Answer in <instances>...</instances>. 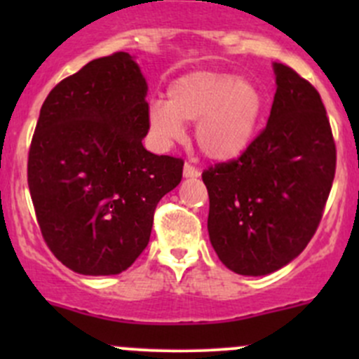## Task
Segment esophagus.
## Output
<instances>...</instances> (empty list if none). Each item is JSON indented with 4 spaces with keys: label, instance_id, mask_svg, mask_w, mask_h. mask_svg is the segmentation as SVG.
I'll return each instance as SVG.
<instances>
[{
    "label": "esophagus",
    "instance_id": "1",
    "mask_svg": "<svg viewBox=\"0 0 359 359\" xmlns=\"http://www.w3.org/2000/svg\"><path fill=\"white\" fill-rule=\"evenodd\" d=\"M200 175L201 172L194 165H191V163H186V165H184V177H200Z\"/></svg>",
    "mask_w": 359,
    "mask_h": 359
}]
</instances>
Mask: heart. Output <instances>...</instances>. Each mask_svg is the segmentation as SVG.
Wrapping results in <instances>:
<instances>
[{"label": "heart", "mask_w": 359, "mask_h": 359, "mask_svg": "<svg viewBox=\"0 0 359 359\" xmlns=\"http://www.w3.org/2000/svg\"><path fill=\"white\" fill-rule=\"evenodd\" d=\"M266 95L236 74L194 71L175 79L168 102L149 107V126L161 144L184 137V123H196V142L208 158L229 161L245 153L259 132Z\"/></svg>", "instance_id": "b5f03b06"}]
</instances>
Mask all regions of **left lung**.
Listing matches in <instances>:
<instances>
[{
    "mask_svg": "<svg viewBox=\"0 0 359 359\" xmlns=\"http://www.w3.org/2000/svg\"><path fill=\"white\" fill-rule=\"evenodd\" d=\"M274 74L266 128L240 158L201 175L212 247L243 276L274 273L307 247L335 177V142L320 93L285 64H274Z\"/></svg>",
    "mask_w": 359,
    "mask_h": 359,
    "instance_id": "1",
    "label": "left lung"
}]
</instances>
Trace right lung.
<instances>
[{
    "label": "right lung",
    "instance_id": "1",
    "mask_svg": "<svg viewBox=\"0 0 359 359\" xmlns=\"http://www.w3.org/2000/svg\"><path fill=\"white\" fill-rule=\"evenodd\" d=\"M147 83L132 55L100 57L53 86L29 147L27 184L43 240L74 273L128 269L184 161L142 146Z\"/></svg>",
    "mask_w": 359,
    "mask_h": 359
}]
</instances>
